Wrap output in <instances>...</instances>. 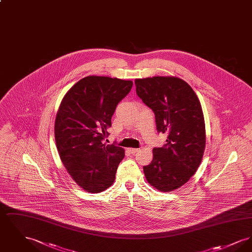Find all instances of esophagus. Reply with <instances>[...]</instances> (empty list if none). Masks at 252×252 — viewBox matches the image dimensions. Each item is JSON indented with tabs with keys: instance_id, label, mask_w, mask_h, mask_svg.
<instances>
[{
	"instance_id": "esophagus-1",
	"label": "esophagus",
	"mask_w": 252,
	"mask_h": 252,
	"mask_svg": "<svg viewBox=\"0 0 252 252\" xmlns=\"http://www.w3.org/2000/svg\"><path fill=\"white\" fill-rule=\"evenodd\" d=\"M128 151H129L131 154H135V153L139 152L140 149H139V148H128Z\"/></svg>"
}]
</instances>
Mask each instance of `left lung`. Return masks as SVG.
I'll list each match as a JSON object with an SVG mask.
<instances>
[{"mask_svg":"<svg viewBox=\"0 0 252 252\" xmlns=\"http://www.w3.org/2000/svg\"><path fill=\"white\" fill-rule=\"evenodd\" d=\"M136 94L155 114L157 131L167 134L166 144L153 148L144 166L147 181L170 192L191 179L203 157L206 137L203 112L192 88L173 76L136 79Z\"/></svg>","mask_w":252,"mask_h":252,"instance_id":"obj_1","label":"left lung"}]
</instances>
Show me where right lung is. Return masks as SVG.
I'll list each match as a JSON object with an SVG mask.
<instances>
[{
	"label": "right lung",
	"instance_id": "1",
	"mask_svg": "<svg viewBox=\"0 0 252 252\" xmlns=\"http://www.w3.org/2000/svg\"><path fill=\"white\" fill-rule=\"evenodd\" d=\"M132 85L119 78L87 76L72 86L60 104L55 124L58 151L68 173L87 192H102L115 180L125 151L104 142L116 107Z\"/></svg>",
	"mask_w": 252,
	"mask_h": 252
}]
</instances>
